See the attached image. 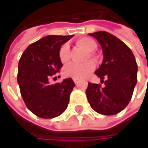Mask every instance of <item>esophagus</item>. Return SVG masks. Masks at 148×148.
Instances as JSON below:
<instances>
[{
  "label": "esophagus",
  "mask_w": 148,
  "mask_h": 148,
  "mask_svg": "<svg viewBox=\"0 0 148 148\" xmlns=\"http://www.w3.org/2000/svg\"><path fill=\"white\" fill-rule=\"evenodd\" d=\"M74 81L76 85H78V84H79V80H78V79H74Z\"/></svg>",
  "instance_id": "esophagus-1"
}]
</instances>
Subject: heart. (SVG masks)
<instances>
[{"label": "heart", "mask_w": 148, "mask_h": 148, "mask_svg": "<svg viewBox=\"0 0 148 148\" xmlns=\"http://www.w3.org/2000/svg\"><path fill=\"white\" fill-rule=\"evenodd\" d=\"M77 44L81 46L85 50L91 53L90 56L92 58L93 55L92 52L96 50L97 44L96 42L90 38H81L77 40ZM59 58L62 63H67L69 61V46L63 45L59 50ZM95 68V65L92 62H87L84 64H76L72 63L67 66L64 70L63 74L66 77L72 78L74 79H82L91 74Z\"/></svg>", "instance_id": "b5f03b06"}]
</instances>
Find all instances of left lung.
<instances>
[{"label":"left lung","mask_w":148,"mask_h":148,"mask_svg":"<svg viewBox=\"0 0 148 148\" xmlns=\"http://www.w3.org/2000/svg\"><path fill=\"white\" fill-rule=\"evenodd\" d=\"M103 50V60L95 71L104 80V86L89 82L86 91L91 107L102 115H116L130 103L137 82V64L131 49L114 35L106 32L89 33Z\"/></svg>","instance_id":"8db88e82"}]
</instances>
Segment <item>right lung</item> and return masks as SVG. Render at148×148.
<instances>
[{
  "instance_id": "1",
  "label": "right lung",
  "mask_w": 148,
  "mask_h": 148,
  "mask_svg": "<svg viewBox=\"0 0 148 148\" xmlns=\"http://www.w3.org/2000/svg\"><path fill=\"white\" fill-rule=\"evenodd\" d=\"M72 37H44L29 45L19 59L17 80L21 96L27 108L41 118L58 116L68 107L75 86L73 79L68 78L51 85L49 79L62 67L59 50Z\"/></svg>"
}]
</instances>
